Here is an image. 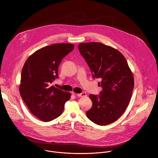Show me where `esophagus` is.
I'll list each match as a JSON object with an SVG mask.
<instances>
[{
	"mask_svg": "<svg viewBox=\"0 0 158 158\" xmlns=\"http://www.w3.org/2000/svg\"><path fill=\"white\" fill-rule=\"evenodd\" d=\"M77 96L78 97H85L86 96V94L85 93V92H82L81 93H79V94H77Z\"/></svg>",
	"mask_w": 158,
	"mask_h": 158,
	"instance_id": "esophagus-1",
	"label": "esophagus"
}]
</instances>
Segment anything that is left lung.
I'll return each mask as SVG.
<instances>
[{"mask_svg": "<svg viewBox=\"0 0 158 158\" xmlns=\"http://www.w3.org/2000/svg\"><path fill=\"white\" fill-rule=\"evenodd\" d=\"M92 73L100 79L102 90L90 94L93 106L86 114L95 124L105 126L115 122L124 112L132 97L134 77L126 58L117 50L101 43H81L78 46Z\"/></svg>", "mask_w": 158, "mask_h": 158, "instance_id": "8db88e82", "label": "left lung"}]
</instances>
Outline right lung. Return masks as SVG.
I'll list each match as a JSON object with an SVG mask.
<instances>
[{
    "label": "right lung",
    "mask_w": 158,
    "mask_h": 158,
    "mask_svg": "<svg viewBox=\"0 0 158 158\" xmlns=\"http://www.w3.org/2000/svg\"><path fill=\"white\" fill-rule=\"evenodd\" d=\"M74 48L69 43H57L39 49L26 60L22 70L20 96L31 113L44 122L62 113L71 94L50 84L58 78L62 60Z\"/></svg>",
    "instance_id": "add662e5"
}]
</instances>
